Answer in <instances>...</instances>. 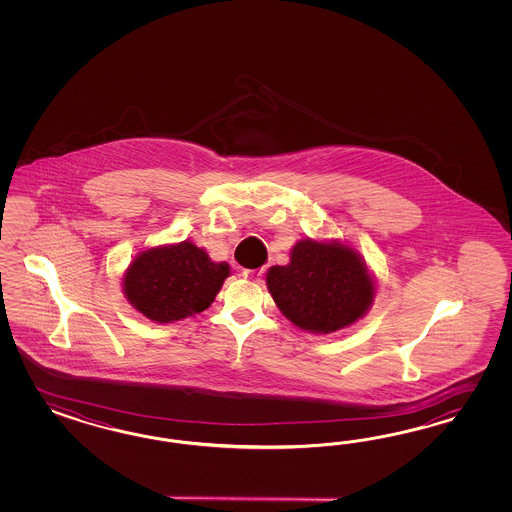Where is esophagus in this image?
I'll return each mask as SVG.
<instances>
[{
	"mask_svg": "<svg viewBox=\"0 0 512 512\" xmlns=\"http://www.w3.org/2000/svg\"><path fill=\"white\" fill-rule=\"evenodd\" d=\"M264 268H257V270H244V278L253 281V283H261L263 281Z\"/></svg>",
	"mask_w": 512,
	"mask_h": 512,
	"instance_id": "1",
	"label": "esophagus"
}]
</instances>
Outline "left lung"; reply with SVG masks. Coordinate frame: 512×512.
<instances>
[{"label": "left lung", "mask_w": 512, "mask_h": 512, "mask_svg": "<svg viewBox=\"0 0 512 512\" xmlns=\"http://www.w3.org/2000/svg\"><path fill=\"white\" fill-rule=\"evenodd\" d=\"M268 293L300 330L332 334L355 325L373 306L377 283L355 246L340 240H298L289 264L266 274Z\"/></svg>", "instance_id": "8db88e82"}]
</instances>
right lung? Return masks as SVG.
Returning a JSON list of instances; mask_svg holds the SVG:
<instances>
[{
  "label": "right lung",
  "instance_id": "obj_1",
  "mask_svg": "<svg viewBox=\"0 0 512 512\" xmlns=\"http://www.w3.org/2000/svg\"><path fill=\"white\" fill-rule=\"evenodd\" d=\"M229 276V264L184 240L139 251L124 270L122 291L146 319L169 325L210 308Z\"/></svg>",
  "mask_w": 512,
  "mask_h": 512
}]
</instances>
